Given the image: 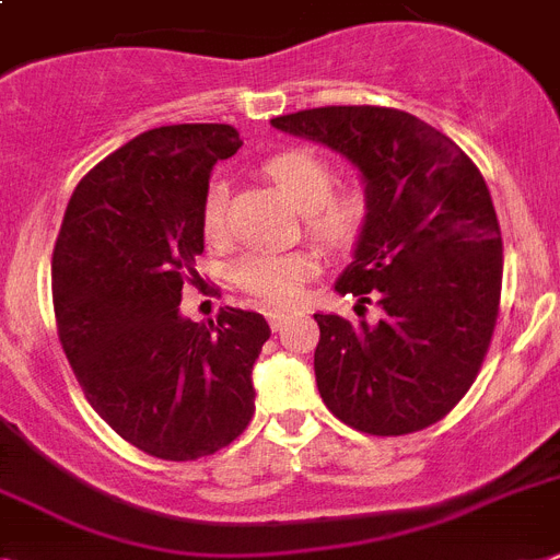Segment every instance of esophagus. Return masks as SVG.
Instances as JSON below:
<instances>
[{
	"label": "esophagus",
	"instance_id": "obj_1",
	"mask_svg": "<svg viewBox=\"0 0 560 560\" xmlns=\"http://www.w3.org/2000/svg\"><path fill=\"white\" fill-rule=\"evenodd\" d=\"M285 320H289V314H285V312H269V326H271V329H275V331L283 329V323H285Z\"/></svg>",
	"mask_w": 560,
	"mask_h": 560
}]
</instances>
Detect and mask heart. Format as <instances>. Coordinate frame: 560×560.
<instances>
[{
  "mask_svg": "<svg viewBox=\"0 0 560 560\" xmlns=\"http://www.w3.org/2000/svg\"><path fill=\"white\" fill-rule=\"evenodd\" d=\"M262 174L277 186L291 206L303 211L306 231L320 246L349 248L354 246L369 223V191L363 183H346L335 188V168L326 156L314 154L308 148H283L262 163ZM225 202L229 188L223 179L208 183L200 202V234L208 246H223L229 240L225 223ZM317 262L312 254H243L234 262V283L260 300L262 306L283 308L300 298Z\"/></svg>",
  "mask_w": 560,
  "mask_h": 560,
  "instance_id": "obj_1",
  "label": "heart"
}]
</instances>
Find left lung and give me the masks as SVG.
Listing matches in <instances>:
<instances>
[{
  "label": "left lung",
  "instance_id": "left-lung-1",
  "mask_svg": "<svg viewBox=\"0 0 560 560\" xmlns=\"http://www.w3.org/2000/svg\"><path fill=\"white\" fill-rule=\"evenodd\" d=\"M343 154L366 183L369 223L337 294L377 303V323L314 314L317 389L366 435H409L455 409L495 331L503 243L469 156L423 119L377 105H329L271 119Z\"/></svg>",
  "mask_w": 560,
  "mask_h": 560
}]
</instances>
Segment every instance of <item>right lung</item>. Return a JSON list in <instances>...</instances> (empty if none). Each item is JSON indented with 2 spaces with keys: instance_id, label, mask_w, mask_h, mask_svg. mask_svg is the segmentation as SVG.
Instances as JSON below:
<instances>
[{
  "instance_id": "right-lung-1",
  "label": "right lung",
  "mask_w": 560,
  "mask_h": 560,
  "mask_svg": "<svg viewBox=\"0 0 560 560\" xmlns=\"http://www.w3.org/2000/svg\"><path fill=\"white\" fill-rule=\"evenodd\" d=\"M240 145L220 122L133 137L80 179L54 248L59 343L88 404L119 438L163 460L214 455L254 415L266 317L231 306L217 323L179 314L202 254L208 177Z\"/></svg>"
}]
</instances>
